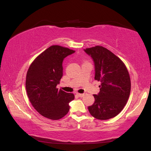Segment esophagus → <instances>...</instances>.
I'll return each instance as SVG.
<instances>
[{
  "label": "esophagus",
  "mask_w": 151,
  "mask_h": 151,
  "mask_svg": "<svg viewBox=\"0 0 151 151\" xmlns=\"http://www.w3.org/2000/svg\"><path fill=\"white\" fill-rule=\"evenodd\" d=\"M76 95L77 96H78L79 97H80V98H82V97H83V96H84V94H80V93H76Z\"/></svg>",
  "instance_id": "34e87169"
}]
</instances>
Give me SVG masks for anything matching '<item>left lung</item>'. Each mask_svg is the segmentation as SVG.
<instances>
[{
  "mask_svg": "<svg viewBox=\"0 0 151 151\" xmlns=\"http://www.w3.org/2000/svg\"><path fill=\"white\" fill-rule=\"evenodd\" d=\"M94 64V80L101 82L100 92L93 94L94 102L88 107L90 114L99 120H108L123 109L131 92V79L124 62L102 46L83 50Z\"/></svg>",
  "mask_w": 151,
  "mask_h": 151,
  "instance_id": "1",
  "label": "left lung"
}]
</instances>
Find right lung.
Wrapping results in <instances>:
<instances>
[{
  "mask_svg": "<svg viewBox=\"0 0 151 151\" xmlns=\"http://www.w3.org/2000/svg\"><path fill=\"white\" fill-rule=\"evenodd\" d=\"M75 51L60 45H52L38 55L28 69L26 89L30 102L43 116L58 120L69 110L74 100L72 93L57 88L63 76L62 62Z\"/></svg>",
  "mask_w": 151,
  "mask_h": 151,
  "instance_id": "right-lung-1",
  "label": "right lung"
}]
</instances>
